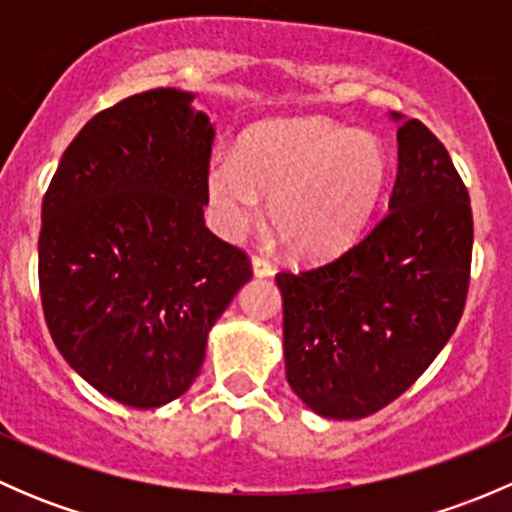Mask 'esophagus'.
I'll return each instance as SVG.
<instances>
[{
	"mask_svg": "<svg viewBox=\"0 0 512 512\" xmlns=\"http://www.w3.org/2000/svg\"><path fill=\"white\" fill-rule=\"evenodd\" d=\"M252 272H255V277H272L275 275V267L262 255H252Z\"/></svg>",
	"mask_w": 512,
	"mask_h": 512,
	"instance_id": "1",
	"label": "esophagus"
}]
</instances>
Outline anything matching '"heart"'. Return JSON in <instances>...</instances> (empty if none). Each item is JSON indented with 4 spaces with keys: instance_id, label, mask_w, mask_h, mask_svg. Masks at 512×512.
Wrapping results in <instances>:
<instances>
[{
    "instance_id": "heart-1",
    "label": "heart",
    "mask_w": 512,
    "mask_h": 512,
    "mask_svg": "<svg viewBox=\"0 0 512 512\" xmlns=\"http://www.w3.org/2000/svg\"><path fill=\"white\" fill-rule=\"evenodd\" d=\"M384 146L371 133L327 118L267 121L250 128L235 160L215 158L205 175L210 218L225 237H237L260 215L297 257L342 250L369 220L381 188Z\"/></svg>"
}]
</instances>
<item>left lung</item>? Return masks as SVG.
<instances>
[{
  "mask_svg": "<svg viewBox=\"0 0 512 512\" xmlns=\"http://www.w3.org/2000/svg\"><path fill=\"white\" fill-rule=\"evenodd\" d=\"M396 141L389 213L334 260L275 277L287 381L324 418H364L399 399L446 347L466 307V185L421 121H401Z\"/></svg>",
  "mask_w": 512,
  "mask_h": 512,
  "instance_id": "1",
  "label": "left lung"
}]
</instances>
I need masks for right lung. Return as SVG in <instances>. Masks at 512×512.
<instances>
[{"label":"right lung","instance_id":"1","mask_svg":"<svg viewBox=\"0 0 512 512\" xmlns=\"http://www.w3.org/2000/svg\"><path fill=\"white\" fill-rule=\"evenodd\" d=\"M193 98L153 89L96 113L41 203L51 339L94 389L133 409L190 389L208 332L252 277L250 257L205 227L215 128Z\"/></svg>","mask_w":512,"mask_h":512}]
</instances>
